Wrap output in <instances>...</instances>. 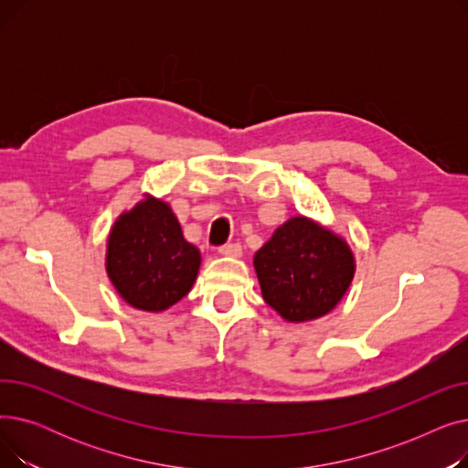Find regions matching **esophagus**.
I'll return each mask as SVG.
<instances>
[{
	"mask_svg": "<svg viewBox=\"0 0 468 468\" xmlns=\"http://www.w3.org/2000/svg\"><path fill=\"white\" fill-rule=\"evenodd\" d=\"M218 252H219L221 256H231V258H239V256L242 254V249H240V244H237V242H231V244H224V247H219V249H218Z\"/></svg>",
	"mask_w": 468,
	"mask_h": 468,
	"instance_id": "esophagus-1",
	"label": "esophagus"
}]
</instances>
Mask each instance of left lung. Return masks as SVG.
<instances>
[{"mask_svg": "<svg viewBox=\"0 0 468 468\" xmlns=\"http://www.w3.org/2000/svg\"><path fill=\"white\" fill-rule=\"evenodd\" d=\"M261 296L288 323L328 314L355 277L349 244L316 221L296 216L254 256Z\"/></svg>", "mask_w": 468, "mask_h": 468, "instance_id": "left-lung-1", "label": "left lung"}]
</instances>
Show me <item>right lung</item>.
<instances>
[{"label":"right lung","instance_id":"add662e5","mask_svg":"<svg viewBox=\"0 0 468 468\" xmlns=\"http://www.w3.org/2000/svg\"><path fill=\"white\" fill-rule=\"evenodd\" d=\"M201 252L184 239L180 221L161 199L147 195L122 212L110 231L106 271L129 305L159 313L191 290Z\"/></svg>","mask_w":468,"mask_h":468}]
</instances>
